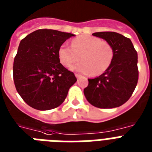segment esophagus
I'll return each instance as SVG.
<instances>
[{"label":"esophagus","instance_id":"obj_1","mask_svg":"<svg viewBox=\"0 0 152 152\" xmlns=\"http://www.w3.org/2000/svg\"><path fill=\"white\" fill-rule=\"evenodd\" d=\"M75 77H77V78H78V77H82V75H79V74H75Z\"/></svg>","mask_w":152,"mask_h":152}]
</instances>
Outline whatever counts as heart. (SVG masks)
<instances>
[{
    "label": "heart",
    "mask_w": 152,
    "mask_h": 152,
    "mask_svg": "<svg viewBox=\"0 0 152 152\" xmlns=\"http://www.w3.org/2000/svg\"><path fill=\"white\" fill-rule=\"evenodd\" d=\"M58 57L63 66L70 68L79 59L73 70L92 76H99L110 67L114 59V48L109 42L89 35H82L71 41V46L62 45Z\"/></svg>",
    "instance_id": "1"
}]
</instances>
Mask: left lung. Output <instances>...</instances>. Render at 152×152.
Listing matches in <instances>:
<instances>
[{
    "label": "left lung",
    "mask_w": 152,
    "mask_h": 152,
    "mask_svg": "<svg viewBox=\"0 0 152 152\" xmlns=\"http://www.w3.org/2000/svg\"><path fill=\"white\" fill-rule=\"evenodd\" d=\"M93 36L112 45L114 59L107 70L93 79H88L84 94L89 104L99 108H114L124 104L137 85V53L131 40L115 32H97Z\"/></svg>",
    "instance_id": "1"
}]
</instances>
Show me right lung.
Listing matches in <instances>:
<instances>
[{"label": "right lung", "mask_w": 152, "mask_h": 152, "mask_svg": "<svg viewBox=\"0 0 152 152\" xmlns=\"http://www.w3.org/2000/svg\"><path fill=\"white\" fill-rule=\"evenodd\" d=\"M73 36L41 29L19 43L13 64V79L18 93L33 108L48 110L59 107L77 82L75 74L65 68L58 57L59 47Z\"/></svg>", "instance_id": "right-lung-1"}]
</instances>
